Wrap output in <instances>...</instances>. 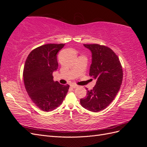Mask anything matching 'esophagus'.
<instances>
[{
	"mask_svg": "<svg viewBox=\"0 0 147 147\" xmlns=\"http://www.w3.org/2000/svg\"><path fill=\"white\" fill-rule=\"evenodd\" d=\"M71 87H72V88H77V87H78V85H77L76 84L73 83V84H71Z\"/></svg>",
	"mask_w": 147,
	"mask_h": 147,
	"instance_id": "esophagus-1",
	"label": "esophagus"
}]
</instances>
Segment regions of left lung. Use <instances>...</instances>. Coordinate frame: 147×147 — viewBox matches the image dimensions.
Returning a JSON list of instances; mask_svg holds the SVG:
<instances>
[{"label": "left lung", "instance_id": "8db88e82", "mask_svg": "<svg viewBox=\"0 0 147 147\" xmlns=\"http://www.w3.org/2000/svg\"><path fill=\"white\" fill-rule=\"evenodd\" d=\"M83 45L92 53L89 75L97 82L92 90H87V96L80 99V104L91 112H100L110 105L119 90L123 77L122 66L110 48L99 44Z\"/></svg>", "mask_w": 147, "mask_h": 147}]
</instances>
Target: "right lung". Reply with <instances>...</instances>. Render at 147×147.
<instances>
[{
  "label": "right lung",
  "mask_w": 147,
  "mask_h": 147,
  "mask_svg": "<svg viewBox=\"0 0 147 147\" xmlns=\"http://www.w3.org/2000/svg\"><path fill=\"white\" fill-rule=\"evenodd\" d=\"M65 44L50 43L35 48L28 55L23 70L26 91L37 107L50 112L64 99L69 85L53 80V72L58 67L57 53Z\"/></svg>",
  "instance_id": "add662e5"
}]
</instances>
